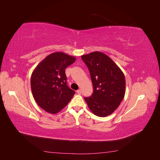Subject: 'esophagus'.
Returning a JSON list of instances; mask_svg holds the SVG:
<instances>
[{
	"mask_svg": "<svg viewBox=\"0 0 160 160\" xmlns=\"http://www.w3.org/2000/svg\"><path fill=\"white\" fill-rule=\"evenodd\" d=\"M77 93L78 94H81V89H78L77 91Z\"/></svg>",
	"mask_w": 160,
	"mask_h": 160,
	"instance_id": "34e87169",
	"label": "esophagus"
}]
</instances>
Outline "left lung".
Masks as SVG:
<instances>
[{"label": "left lung", "instance_id": "8db88e82", "mask_svg": "<svg viewBox=\"0 0 160 160\" xmlns=\"http://www.w3.org/2000/svg\"><path fill=\"white\" fill-rule=\"evenodd\" d=\"M88 66L93 86L91 97L85 98L90 110L99 117H106L117 109L124 98L123 72L109 57L95 51L81 56Z\"/></svg>", "mask_w": 160, "mask_h": 160}]
</instances>
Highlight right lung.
<instances>
[{"mask_svg":"<svg viewBox=\"0 0 160 160\" xmlns=\"http://www.w3.org/2000/svg\"><path fill=\"white\" fill-rule=\"evenodd\" d=\"M76 58L62 52L46 57L34 69L31 91L37 103L47 112L59 113L68 104L75 92L67 85L65 69Z\"/></svg>","mask_w":160,"mask_h":160,"instance_id":"right-lung-1","label":"right lung"}]
</instances>
